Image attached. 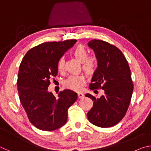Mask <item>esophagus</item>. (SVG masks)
Listing matches in <instances>:
<instances>
[{"instance_id":"34e87169","label":"esophagus","mask_w":151,"mask_h":151,"mask_svg":"<svg viewBox=\"0 0 151 151\" xmlns=\"http://www.w3.org/2000/svg\"><path fill=\"white\" fill-rule=\"evenodd\" d=\"M78 96L79 99H82V98H83L84 96H85V95H84V94L82 93H78Z\"/></svg>"}]
</instances>
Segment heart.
Wrapping results in <instances>:
<instances>
[{"instance_id":"b5f03b06","label":"heart","mask_w":151,"mask_h":151,"mask_svg":"<svg viewBox=\"0 0 151 151\" xmlns=\"http://www.w3.org/2000/svg\"><path fill=\"white\" fill-rule=\"evenodd\" d=\"M73 54L79 62L83 63V68L86 73L92 74L96 68V59L93 57H88V51L83 45H78L73 51ZM64 68V58L60 57L57 63V69L62 71ZM85 83L83 75H71L64 83L66 88L73 91H80Z\"/></svg>"}]
</instances>
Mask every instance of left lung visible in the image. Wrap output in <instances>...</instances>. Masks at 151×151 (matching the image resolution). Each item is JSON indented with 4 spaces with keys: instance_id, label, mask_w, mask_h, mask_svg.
<instances>
[{
    "instance_id": "left-lung-1",
    "label": "left lung",
    "mask_w": 151,
    "mask_h": 151,
    "mask_svg": "<svg viewBox=\"0 0 151 151\" xmlns=\"http://www.w3.org/2000/svg\"><path fill=\"white\" fill-rule=\"evenodd\" d=\"M88 46L93 50L98 64L89 88H101L104 91L97 99L85 94L93 101L88 119L97 127H113L124 116L131 102L133 85L129 65L121 51L109 42L94 39Z\"/></svg>"
}]
</instances>
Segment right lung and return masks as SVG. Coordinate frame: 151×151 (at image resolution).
Wrapping results in <instances>:
<instances>
[{
    "instance_id": "add662e5",
    "label": "right lung",
    "mask_w": 151,
    "mask_h": 151,
    "mask_svg": "<svg viewBox=\"0 0 151 151\" xmlns=\"http://www.w3.org/2000/svg\"><path fill=\"white\" fill-rule=\"evenodd\" d=\"M76 40L47 42L31 48L20 65L17 87L19 99L30 122L42 131H52L66 124L68 109L77 94L65 90L58 97L48 91L50 78L58 74L57 63Z\"/></svg>"
}]
</instances>
